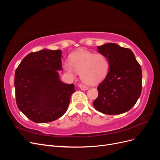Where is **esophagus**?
Masks as SVG:
<instances>
[{
  "label": "esophagus",
  "instance_id": "34e87169",
  "mask_svg": "<svg viewBox=\"0 0 160 160\" xmlns=\"http://www.w3.org/2000/svg\"><path fill=\"white\" fill-rule=\"evenodd\" d=\"M79 88H80L81 90H83V91H86V90L88 89V87H86V86H85V85H83L80 84V85H79Z\"/></svg>",
  "mask_w": 160,
  "mask_h": 160
}]
</instances>
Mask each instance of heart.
Instances as JSON below:
<instances>
[{
  "mask_svg": "<svg viewBox=\"0 0 160 160\" xmlns=\"http://www.w3.org/2000/svg\"><path fill=\"white\" fill-rule=\"evenodd\" d=\"M62 67L72 78H75L79 72L85 83L95 85L101 83L107 76L109 62L103 54H95L82 49L72 53L70 57V62H64Z\"/></svg>",
  "mask_w": 160,
  "mask_h": 160,
  "instance_id": "heart-1",
  "label": "heart"
}]
</instances>
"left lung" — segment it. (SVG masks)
<instances>
[{
  "mask_svg": "<svg viewBox=\"0 0 160 160\" xmlns=\"http://www.w3.org/2000/svg\"><path fill=\"white\" fill-rule=\"evenodd\" d=\"M109 62L108 73L98 88L95 109L108 115L127 112L136 103L142 93V72L132 50L116 43L98 47Z\"/></svg>",
  "mask_w": 160,
  "mask_h": 160,
  "instance_id": "1",
  "label": "left lung"
}]
</instances>
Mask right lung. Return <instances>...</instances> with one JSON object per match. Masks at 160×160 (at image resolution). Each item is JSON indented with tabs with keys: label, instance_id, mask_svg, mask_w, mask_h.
I'll use <instances>...</instances> for the list:
<instances>
[{
	"label": "right lung",
	"instance_id": "add662e5",
	"mask_svg": "<svg viewBox=\"0 0 160 160\" xmlns=\"http://www.w3.org/2000/svg\"><path fill=\"white\" fill-rule=\"evenodd\" d=\"M61 50L42 49L28 54L14 74V88L18 109L38 123L60 118L68 108L74 84L60 80Z\"/></svg>",
	"mask_w": 160,
	"mask_h": 160
}]
</instances>
